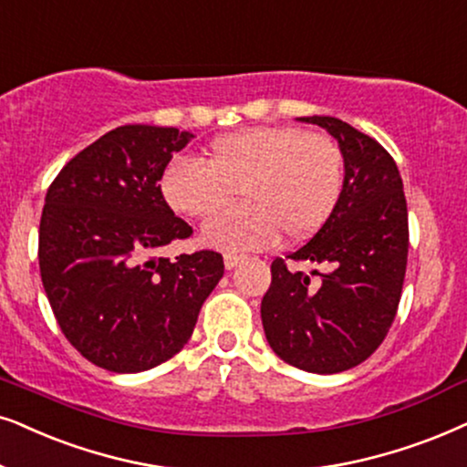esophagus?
<instances>
[{
  "label": "esophagus",
  "instance_id": "obj_1",
  "mask_svg": "<svg viewBox=\"0 0 467 467\" xmlns=\"http://www.w3.org/2000/svg\"><path fill=\"white\" fill-rule=\"evenodd\" d=\"M223 259H225V268L232 270V268H235V265H238L244 257L235 255V253H225V257H223Z\"/></svg>",
  "mask_w": 467,
  "mask_h": 467
}]
</instances>
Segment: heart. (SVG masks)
<instances>
[{"mask_svg": "<svg viewBox=\"0 0 467 467\" xmlns=\"http://www.w3.org/2000/svg\"><path fill=\"white\" fill-rule=\"evenodd\" d=\"M173 210L205 219V244L223 251L270 246L278 232L305 240L337 210L345 189V159L328 135L298 126H255L229 132L210 145V162L175 159L161 180Z\"/></svg>", "mask_w": 467, "mask_h": 467, "instance_id": "1", "label": "heart"}]
</instances>
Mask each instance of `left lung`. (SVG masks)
<instances>
[{
  "label": "left lung",
  "mask_w": 467,
  "mask_h": 467,
  "mask_svg": "<svg viewBox=\"0 0 467 467\" xmlns=\"http://www.w3.org/2000/svg\"><path fill=\"white\" fill-rule=\"evenodd\" d=\"M300 119L338 141L345 189L326 225L287 255L324 272H294L276 257L262 324L287 365L341 373L379 348L397 315L408 265V203L397 162L375 139L330 115Z\"/></svg>",
  "instance_id": "8db88e82"
}]
</instances>
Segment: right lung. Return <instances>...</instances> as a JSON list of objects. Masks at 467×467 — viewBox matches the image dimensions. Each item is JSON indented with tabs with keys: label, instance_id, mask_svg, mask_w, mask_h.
<instances>
[{
	"label": "right lung",
	"instance_id": "1",
	"mask_svg": "<svg viewBox=\"0 0 467 467\" xmlns=\"http://www.w3.org/2000/svg\"><path fill=\"white\" fill-rule=\"evenodd\" d=\"M191 139L165 126H119L66 162L47 191L42 285L72 348L107 371L139 373L173 358L225 272L214 251L175 262L156 255L192 234L159 184Z\"/></svg>",
	"mask_w": 467,
	"mask_h": 467
}]
</instances>
